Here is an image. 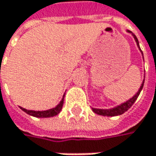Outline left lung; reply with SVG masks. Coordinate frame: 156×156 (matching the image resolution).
<instances>
[{
  "label": "left lung",
  "instance_id": "8db88e82",
  "mask_svg": "<svg viewBox=\"0 0 156 156\" xmlns=\"http://www.w3.org/2000/svg\"><path fill=\"white\" fill-rule=\"evenodd\" d=\"M133 36H134V38H135V40H136V43H137V46L139 47V42H138V40H137V38L136 37V35H134L133 34ZM140 48V47H139ZM141 50V48H140ZM141 52H142V50H141ZM142 54H143V52H142ZM144 81H143V83H142V85H141L140 88H139V90H138V92L132 98H130L128 101H126V102H125V103H123L122 105H120V106H118V107H116V108H114L112 109H97V108H92L93 110V112H95L96 114H98V115H105V116H115V115H122V114H124L125 112H126L128 109L130 108L132 106H133V104L136 102V100L137 99V98H138V96H139V94H140L141 90H142V88H143V87H144Z\"/></svg>",
  "mask_w": 156,
  "mask_h": 156
}]
</instances>
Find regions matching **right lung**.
<instances>
[{
    "label": "right lung",
    "mask_w": 156,
    "mask_h": 156,
    "mask_svg": "<svg viewBox=\"0 0 156 156\" xmlns=\"http://www.w3.org/2000/svg\"><path fill=\"white\" fill-rule=\"evenodd\" d=\"M63 104H64V97L62 98V100L60 101V103L54 108L48 109L46 111H33V110H27V109L23 108H20L21 110H23L25 113L32 115V116H35V117H51V116H54V115H57L62 109L63 107Z\"/></svg>",
    "instance_id": "obj_1"
}]
</instances>
